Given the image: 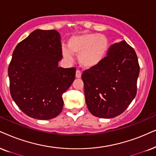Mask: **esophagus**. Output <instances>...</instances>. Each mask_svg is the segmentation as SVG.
Masks as SVG:
<instances>
[{
    "label": "esophagus",
    "mask_w": 156,
    "mask_h": 156,
    "mask_svg": "<svg viewBox=\"0 0 156 156\" xmlns=\"http://www.w3.org/2000/svg\"><path fill=\"white\" fill-rule=\"evenodd\" d=\"M76 77L77 78H80V77H81V72L80 71V70H76Z\"/></svg>",
    "instance_id": "34e87169"
}]
</instances>
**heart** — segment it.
<instances>
[{
	"mask_svg": "<svg viewBox=\"0 0 156 156\" xmlns=\"http://www.w3.org/2000/svg\"><path fill=\"white\" fill-rule=\"evenodd\" d=\"M68 47H62V55L68 60L73 54L78 55V62L83 68L91 69L98 66L106 58L109 50V39L97 33L74 35L68 41Z\"/></svg>",
	"mask_w": 156,
	"mask_h": 156,
	"instance_id": "b5f03b06",
	"label": "heart"
}]
</instances>
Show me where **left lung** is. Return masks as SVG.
Wrapping results in <instances>:
<instances>
[{"instance_id": "1", "label": "left lung", "mask_w": 156, "mask_h": 156, "mask_svg": "<svg viewBox=\"0 0 156 156\" xmlns=\"http://www.w3.org/2000/svg\"><path fill=\"white\" fill-rule=\"evenodd\" d=\"M140 66L135 51L125 40L109 47L101 64L82 74L88 109L111 119L125 112L137 94Z\"/></svg>"}]
</instances>
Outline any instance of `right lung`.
<instances>
[{"mask_svg":"<svg viewBox=\"0 0 156 156\" xmlns=\"http://www.w3.org/2000/svg\"><path fill=\"white\" fill-rule=\"evenodd\" d=\"M62 58L56 30H34L13 50L8 70L10 92L29 117L48 120L62 112V95L73 82L76 70L59 67Z\"/></svg>","mask_w":156,"mask_h":156,"instance_id":"add662e5","label":"right lung"}]
</instances>
